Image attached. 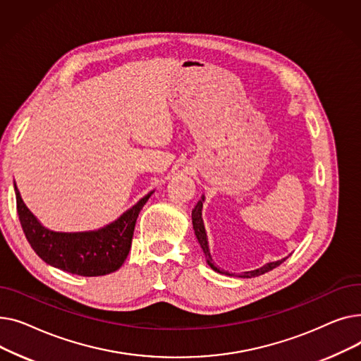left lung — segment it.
<instances>
[{
	"label": "left lung",
	"mask_w": 361,
	"mask_h": 361,
	"mask_svg": "<svg viewBox=\"0 0 361 361\" xmlns=\"http://www.w3.org/2000/svg\"><path fill=\"white\" fill-rule=\"evenodd\" d=\"M202 206H203V199L197 202V204L195 206V209H193V212H192V219H193V228H195V234H196V237H197V240H199V243H200V245H202V249H203V252H204V255H206V259H207V264H209V267H211L214 271H216V272H219V274L230 275L228 272L221 271L219 268H216L215 264L212 263V259H211V255H209V249H207V240H206L204 225H203V219H202ZM282 262H286V259H282V260H278V262H272V263L264 264L263 268H260V269H256V271L244 272V274H241L240 276H241V278H252V276H259V275H263V274H267V272H269V271L275 269L276 267H279V264H281Z\"/></svg>",
	"instance_id": "obj_1"
}]
</instances>
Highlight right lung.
Masks as SVG:
<instances>
[{
	"label": "right lung",
	"mask_w": 361,
	"mask_h": 361,
	"mask_svg": "<svg viewBox=\"0 0 361 361\" xmlns=\"http://www.w3.org/2000/svg\"><path fill=\"white\" fill-rule=\"evenodd\" d=\"M16 188L17 214L35 253L51 267L80 276H102L116 272L124 263L135 225L152 193L105 228L92 233H54L36 221Z\"/></svg>",
	"instance_id": "right-lung-1"
}]
</instances>
